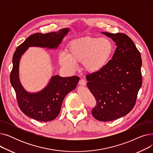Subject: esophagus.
I'll use <instances>...</instances> for the list:
<instances>
[{
	"label": "esophagus",
	"mask_w": 153,
	"mask_h": 153,
	"mask_svg": "<svg viewBox=\"0 0 153 153\" xmlns=\"http://www.w3.org/2000/svg\"><path fill=\"white\" fill-rule=\"evenodd\" d=\"M79 84L80 85H86V81L84 79H81L79 82Z\"/></svg>",
	"instance_id": "obj_1"
}]
</instances>
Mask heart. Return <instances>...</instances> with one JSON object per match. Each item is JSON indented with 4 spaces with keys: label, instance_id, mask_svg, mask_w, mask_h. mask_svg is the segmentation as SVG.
Here are the masks:
<instances>
[{
    "label": "heart",
    "instance_id": "b5f03b06",
    "mask_svg": "<svg viewBox=\"0 0 153 153\" xmlns=\"http://www.w3.org/2000/svg\"><path fill=\"white\" fill-rule=\"evenodd\" d=\"M66 53H61L59 62L71 71L77 63L82 62L83 68L89 73H96L105 68L111 59L114 45L107 38L86 36L71 42Z\"/></svg>",
    "mask_w": 153,
    "mask_h": 153
}]
</instances>
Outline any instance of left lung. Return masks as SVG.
I'll use <instances>...</instances> for the list:
<instances>
[{"mask_svg":"<svg viewBox=\"0 0 153 153\" xmlns=\"http://www.w3.org/2000/svg\"><path fill=\"white\" fill-rule=\"evenodd\" d=\"M111 38L117 48L102 71L88 74L87 85L97 101L92 114L101 122L122 117L134 107L142 85L141 54L125 33L102 32Z\"/></svg>","mask_w":153,"mask_h":153,"instance_id":"8db88e82","label":"left lung"}]
</instances>
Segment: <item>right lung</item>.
<instances>
[{
	"mask_svg": "<svg viewBox=\"0 0 153 153\" xmlns=\"http://www.w3.org/2000/svg\"><path fill=\"white\" fill-rule=\"evenodd\" d=\"M69 31V28H65L58 32L31 35L17 48L13 56V68L10 79L16 93L19 106L27 116L40 122L51 121L58 117L64 97L69 92L75 89L79 77H62L55 75L42 91L36 93L28 92L25 90L20 81V60L29 47L56 49Z\"/></svg>",
	"mask_w": 153,
	"mask_h": 153,
	"instance_id": "right-lung-1",
	"label": "right lung"
}]
</instances>
